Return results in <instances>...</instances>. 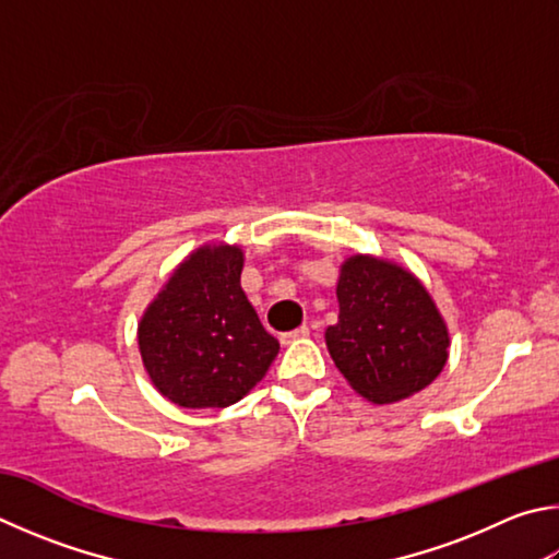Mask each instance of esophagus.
Masks as SVG:
<instances>
[{"mask_svg": "<svg viewBox=\"0 0 559 559\" xmlns=\"http://www.w3.org/2000/svg\"><path fill=\"white\" fill-rule=\"evenodd\" d=\"M308 334H310V330L306 328V324H300V328H296V330L283 332V334H281V344H290V342H296V340L308 337Z\"/></svg>", "mask_w": 559, "mask_h": 559, "instance_id": "obj_1", "label": "esophagus"}]
</instances>
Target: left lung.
I'll list each match as a JSON object with an SVG mask.
<instances>
[{"label":"left lung","mask_w":559,"mask_h":559,"mask_svg":"<svg viewBox=\"0 0 559 559\" xmlns=\"http://www.w3.org/2000/svg\"><path fill=\"white\" fill-rule=\"evenodd\" d=\"M340 318L324 332L342 377L371 403L423 391L448 364L450 332L408 269L389 259L349 257L337 281Z\"/></svg>","instance_id":"8db88e82"}]
</instances>
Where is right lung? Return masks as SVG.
Instances as JSON below:
<instances>
[{
	"mask_svg": "<svg viewBox=\"0 0 559 559\" xmlns=\"http://www.w3.org/2000/svg\"><path fill=\"white\" fill-rule=\"evenodd\" d=\"M241 269L239 247L195 249L139 322L148 379L180 408H227L241 401L281 349L241 290Z\"/></svg>",
	"mask_w": 559,
	"mask_h": 559,
	"instance_id": "1",
	"label": "right lung"
}]
</instances>
